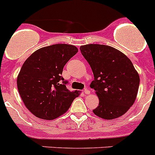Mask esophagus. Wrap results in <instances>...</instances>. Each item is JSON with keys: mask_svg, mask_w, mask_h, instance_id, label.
Instances as JSON below:
<instances>
[{"mask_svg": "<svg viewBox=\"0 0 155 155\" xmlns=\"http://www.w3.org/2000/svg\"><path fill=\"white\" fill-rule=\"evenodd\" d=\"M84 94H90V91L88 89H87V88H85V89L84 90Z\"/></svg>", "mask_w": 155, "mask_h": 155, "instance_id": "obj_1", "label": "esophagus"}]
</instances>
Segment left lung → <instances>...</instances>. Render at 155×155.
I'll use <instances>...</instances> for the list:
<instances>
[{
    "label": "left lung",
    "instance_id": "8db88e82",
    "mask_svg": "<svg viewBox=\"0 0 155 155\" xmlns=\"http://www.w3.org/2000/svg\"><path fill=\"white\" fill-rule=\"evenodd\" d=\"M89 64L94 80L90 87L99 99L93 113L105 120L125 114L137 98L140 77L125 54L106 45L88 44L80 47Z\"/></svg>",
    "mask_w": 155,
    "mask_h": 155
}]
</instances>
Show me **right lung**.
Here are the masks:
<instances>
[{
	"label": "right lung",
	"mask_w": 155,
	"mask_h": 155,
	"mask_svg": "<svg viewBox=\"0 0 155 155\" xmlns=\"http://www.w3.org/2000/svg\"><path fill=\"white\" fill-rule=\"evenodd\" d=\"M72 45L40 48L25 61L17 78L18 92L27 109L36 117L51 120L65 113L78 96L71 91L61 76L70 59L78 53Z\"/></svg>",
	"instance_id": "right-lung-1"
}]
</instances>
